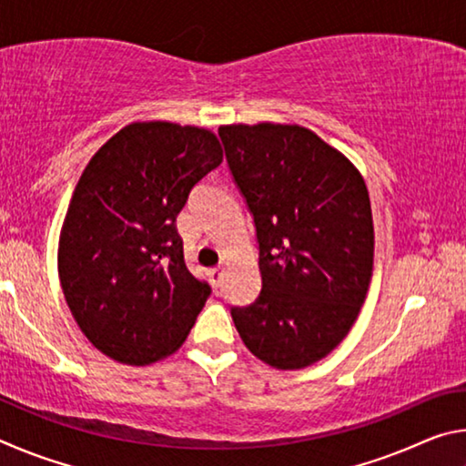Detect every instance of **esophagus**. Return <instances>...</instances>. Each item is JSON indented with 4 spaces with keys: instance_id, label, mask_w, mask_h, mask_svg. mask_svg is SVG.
Here are the masks:
<instances>
[{
    "instance_id": "34e87169",
    "label": "esophagus",
    "mask_w": 466,
    "mask_h": 466,
    "mask_svg": "<svg viewBox=\"0 0 466 466\" xmlns=\"http://www.w3.org/2000/svg\"><path fill=\"white\" fill-rule=\"evenodd\" d=\"M222 278H224V271L219 269V267H216V269H211V271H209V281L214 283L216 288L219 286V283H222Z\"/></svg>"
}]
</instances>
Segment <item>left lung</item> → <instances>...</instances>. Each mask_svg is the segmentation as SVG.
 Returning a JSON list of instances; mask_svg holds the SVG:
<instances>
[{
	"instance_id": "left-lung-1",
	"label": "left lung",
	"mask_w": 466,
	"mask_h": 466,
	"mask_svg": "<svg viewBox=\"0 0 466 466\" xmlns=\"http://www.w3.org/2000/svg\"><path fill=\"white\" fill-rule=\"evenodd\" d=\"M255 222L261 291L230 314L244 345L279 370L310 366L350 333L374 263L364 178L299 125L219 127Z\"/></svg>"
}]
</instances>
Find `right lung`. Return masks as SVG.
Here are the masks:
<instances>
[{"mask_svg": "<svg viewBox=\"0 0 466 466\" xmlns=\"http://www.w3.org/2000/svg\"><path fill=\"white\" fill-rule=\"evenodd\" d=\"M222 164L214 133L131 123L77 183L59 240V279L77 327L110 360L146 366L177 351L211 296L187 269L177 216Z\"/></svg>", "mask_w": 466, "mask_h": 466, "instance_id": "obj_1", "label": "right lung"}]
</instances>
